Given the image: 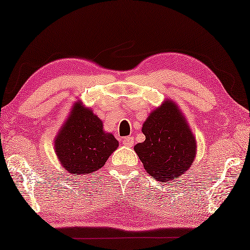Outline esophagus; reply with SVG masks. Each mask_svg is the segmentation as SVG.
<instances>
[{
	"label": "esophagus",
	"mask_w": 250,
	"mask_h": 250,
	"mask_svg": "<svg viewBox=\"0 0 250 250\" xmlns=\"http://www.w3.org/2000/svg\"><path fill=\"white\" fill-rule=\"evenodd\" d=\"M124 145L125 146H128V147H132L133 146V143H134V140H133V137L132 136H126V137H125L124 139Z\"/></svg>",
	"instance_id": "esophagus-1"
}]
</instances>
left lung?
Returning a JSON list of instances; mask_svg holds the SVG:
<instances>
[{"instance_id": "left-lung-1", "label": "left lung", "mask_w": 250, "mask_h": 250, "mask_svg": "<svg viewBox=\"0 0 250 250\" xmlns=\"http://www.w3.org/2000/svg\"><path fill=\"white\" fill-rule=\"evenodd\" d=\"M146 140L134 150L146 172L168 183L182 176L194 161L195 137L178 106L169 99L155 109L143 124Z\"/></svg>"}]
</instances>
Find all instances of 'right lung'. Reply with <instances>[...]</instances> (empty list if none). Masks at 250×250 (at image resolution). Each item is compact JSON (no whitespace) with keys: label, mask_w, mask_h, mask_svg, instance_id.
I'll use <instances>...</instances> for the list:
<instances>
[{"label":"right lung","mask_w":250,"mask_h":250,"mask_svg":"<svg viewBox=\"0 0 250 250\" xmlns=\"http://www.w3.org/2000/svg\"><path fill=\"white\" fill-rule=\"evenodd\" d=\"M119 143L106 133L103 124L81 101L73 105L55 140V150L67 173L92 174L102 167Z\"/></svg>","instance_id":"add662e5"}]
</instances>
